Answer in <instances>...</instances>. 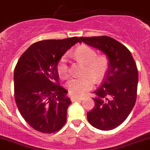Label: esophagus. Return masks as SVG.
Returning a JSON list of instances; mask_svg holds the SVG:
<instances>
[{
  "label": "esophagus",
  "instance_id": "1",
  "mask_svg": "<svg viewBox=\"0 0 150 150\" xmlns=\"http://www.w3.org/2000/svg\"><path fill=\"white\" fill-rule=\"evenodd\" d=\"M83 98L82 96H71V100L72 102H75V101H78V100H82Z\"/></svg>",
  "mask_w": 150,
  "mask_h": 150
}]
</instances>
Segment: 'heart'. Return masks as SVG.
Segmentation results:
<instances>
[{
	"instance_id": "b5f03b06",
	"label": "heart",
	"mask_w": 150,
	"mask_h": 150,
	"mask_svg": "<svg viewBox=\"0 0 150 150\" xmlns=\"http://www.w3.org/2000/svg\"><path fill=\"white\" fill-rule=\"evenodd\" d=\"M78 60L86 64L83 75L80 78H74L69 80L67 87L69 93L73 95H81L92 88L93 80L96 82L102 81L105 76L109 68V59L105 55H96V52L91 47L87 45H81L74 52ZM67 55L64 54L59 60L57 69L59 75L62 78H67L69 75Z\"/></svg>"
}]
</instances>
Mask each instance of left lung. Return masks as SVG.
<instances>
[{
  "instance_id": "left-lung-1",
  "label": "left lung",
  "mask_w": 150,
  "mask_h": 150,
  "mask_svg": "<svg viewBox=\"0 0 150 150\" xmlns=\"http://www.w3.org/2000/svg\"><path fill=\"white\" fill-rule=\"evenodd\" d=\"M86 44L102 51L109 59L103 82L93 93L95 107L87 113L89 123L109 131L119 126L128 117L137 100L139 74L129 50L108 36L81 37Z\"/></svg>"
}]
</instances>
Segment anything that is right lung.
Here are the masks:
<instances>
[{"mask_svg": "<svg viewBox=\"0 0 150 150\" xmlns=\"http://www.w3.org/2000/svg\"><path fill=\"white\" fill-rule=\"evenodd\" d=\"M80 41L78 37L45 40L31 45L15 67L14 97L18 110L30 126L51 134L64 126L70 99L59 86L57 67L68 49Z\"/></svg>", "mask_w": 150, "mask_h": 150, "instance_id": "right-lung-1", "label": "right lung"}]
</instances>
